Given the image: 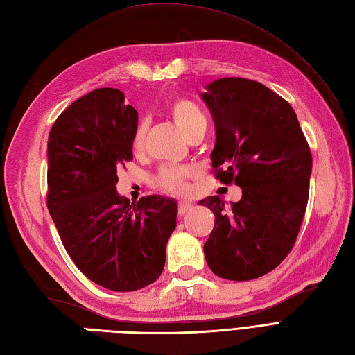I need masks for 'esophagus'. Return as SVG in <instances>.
<instances>
[{
    "label": "esophagus",
    "mask_w": 355,
    "mask_h": 355,
    "mask_svg": "<svg viewBox=\"0 0 355 355\" xmlns=\"http://www.w3.org/2000/svg\"><path fill=\"white\" fill-rule=\"evenodd\" d=\"M192 207H193V205L192 202H189V201H180L178 202V215H186V214H189L191 210H192Z\"/></svg>",
    "instance_id": "34e87169"
}]
</instances>
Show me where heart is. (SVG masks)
<instances>
[{"label": "heart", "mask_w": 355, "mask_h": 355, "mask_svg": "<svg viewBox=\"0 0 355 355\" xmlns=\"http://www.w3.org/2000/svg\"><path fill=\"white\" fill-rule=\"evenodd\" d=\"M171 114L173 122L177 123L180 130L183 131L184 135L189 134L195 126L201 123H206L205 116H202L201 110L197 105L189 102V101H177L172 105ZM145 137H146V130L145 126L140 125L135 130L132 135V150L135 154H140L143 148H145ZM195 172L191 168H164L160 175H158V184H160L162 189L171 193H184L187 191V182L193 178Z\"/></svg>", "instance_id": "b5f03b06"}]
</instances>
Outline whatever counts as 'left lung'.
Here are the masks:
<instances>
[{"label":"left lung","instance_id":"left-lung-1","mask_svg":"<svg viewBox=\"0 0 355 355\" xmlns=\"http://www.w3.org/2000/svg\"><path fill=\"white\" fill-rule=\"evenodd\" d=\"M215 122L210 160L221 183L243 189L236 202L200 201L215 215L205 244L209 268L229 281L270 273L294 245L302 224L313 158L296 112L266 85L221 78L201 93Z\"/></svg>","mask_w":355,"mask_h":355}]
</instances>
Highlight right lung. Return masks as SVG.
Masks as SVG:
<instances>
[{
	"label": "right lung",
	"instance_id": "right-lung-1",
	"mask_svg": "<svg viewBox=\"0 0 355 355\" xmlns=\"http://www.w3.org/2000/svg\"><path fill=\"white\" fill-rule=\"evenodd\" d=\"M139 114L116 88L73 102L47 143V206L67 253L89 281L135 291L160 277L177 227V201L148 195L130 206L117 193V171L132 160Z\"/></svg>",
	"mask_w": 355,
	"mask_h": 355
}]
</instances>
